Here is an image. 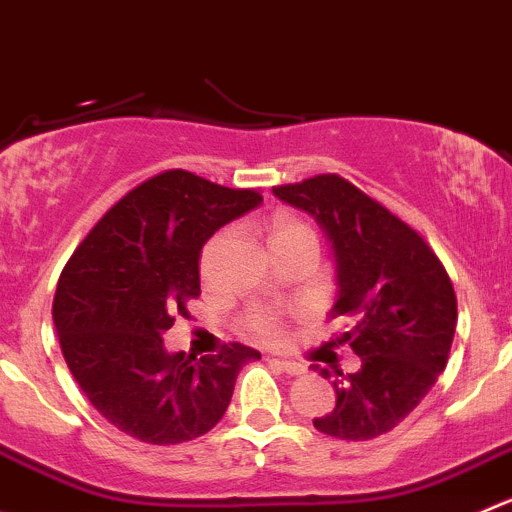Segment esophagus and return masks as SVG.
Listing matches in <instances>:
<instances>
[{
	"label": "esophagus",
	"instance_id": "esophagus-1",
	"mask_svg": "<svg viewBox=\"0 0 512 512\" xmlns=\"http://www.w3.org/2000/svg\"><path fill=\"white\" fill-rule=\"evenodd\" d=\"M272 362H275V365L280 367L282 372H287V375H302V372H305V365H300V362H295V360H285V357H272Z\"/></svg>",
	"mask_w": 512,
	"mask_h": 512
}]
</instances>
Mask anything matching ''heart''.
Listing matches in <instances>:
<instances>
[{
    "label": "heart",
    "mask_w": 512,
    "mask_h": 512,
    "mask_svg": "<svg viewBox=\"0 0 512 512\" xmlns=\"http://www.w3.org/2000/svg\"><path fill=\"white\" fill-rule=\"evenodd\" d=\"M295 237H307V240H315V232H312L305 222L295 220V217H290V215H280L270 225V245L272 242H280V240H295ZM250 327H252V332H257L260 337L280 335V325H277L275 317L267 315V312H255V315L250 317Z\"/></svg>",
    "instance_id": "obj_1"
}]
</instances>
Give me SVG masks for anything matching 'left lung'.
Masks as SVG:
<instances>
[{"label": "left lung", "instance_id": "obj_1", "mask_svg": "<svg viewBox=\"0 0 512 512\" xmlns=\"http://www.w3.org/2000/svg\"><path fill=\"white\" fill-rule=\"evenodd\" d=\"M277 200L315 217L335 257V305L352 327L360 370L332 382L335 408L312 420L340 440H372L403 423L448 365L458 300L428 242L337 175L272 187ZM330 377V370H322Z\"/></svg>", "mask_w": 512, "mask_h": 512}]
</instances>
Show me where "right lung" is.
Listing matches in <instances>:
<instances>
[{
	"label": "right lung",
	"mask_w": 512,
	"mask_h": 512,
	"mask_svg": "<svg viewBox=\"0 0 512 512\" xmlns=\"http://www.w3.org/2000/svg\"><path fill=\"white\" fill-rule=\"evenodd\" d=\"M260 202L255 190L162 172L127 192L69 257L54 327L77 385L117 430L150 445L200 438L225 415L242 365L260 360L240 342L197 360L162 340L200 295L202 245Z\"/></svg>",
	"instance_id": "1"
}]
</instances>
